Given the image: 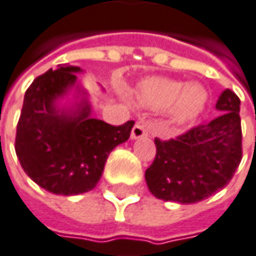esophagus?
Returning a JSON list of instances; mask_svg holds the SVG:
<instances>
[{
	"label": "esophagus",
	"mask_w": 256,
	"mask_h": 256,
	"mask_svg": "<svg viewBox=\"0 0 256 256\" xmlns=\"http://www.w3.org/2000/svg\"><path fill=\"white\" fill-rule=\"evenodd\" d=\"M148 134H149L148 128H146V124H144V123H142V122H138V123L134 124V128H132V139L146 138Z\"/></svg>",
	"instance_id": "esophagus-1"
}]
</instances>
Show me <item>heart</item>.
Instances as JSON below:
<instances>
[{
  "mask_svg": "<svg viewBox=\"0 0 256 256\" xmlns=\"http://www.w3.org/2000/svg\"><path fill=\"white\" fill-rule=\"evenodd\" d=\"M136 97L142 106L160 110L172 104V112L178 120H189L196 117L205 106V90L198 84H188L166 78L150 77L139 83Z\"/></svg>",
  "mask_w": 256,
  "mask_h": 256,
  "instance_id": "obj_1",
  "label": "heart"
}]
</instances>
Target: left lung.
Instances as JSON below:
<instances>
[{
    "label": "left lung",
    "mask_w": 256,
    "mask_h": 256,
    "mask_svg": "<svg viewBox=\"0 0 256 256\" xmlns=\"http://www.w3.org/2000/svg\"><path fill=\"white\" fill-rule=\"evenodd\" d=\"M239 106L238 96L225 90L216 103L224 113L215 120L174 139L156 138V156L144 173L150 192L163 200L196 204L225 188L242 160Z\"/></svg>",
    "instance_id": "8db88e82"
}]
</instances>
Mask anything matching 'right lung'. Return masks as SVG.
<instances>
[{
    "label": "right lung",
    "instance_id": "1",
    "mask_svg": "<svg viewBox=\"0 0 256 256\" xmlns=\"http://www.w3.org/2000/svg\"><path fill=\"white\" fill-rule=\"evenodd\" d=\"M78 67H62L38 76L27 88L16 134L21 168L42 189L56 194L88 192L102 178L107 158L130 138L128 120L112 126L90 117L83 103L74 114L58 113L54 102L76 83Z\"/></svg>",
    "mask_w": 256,
    "mask_h": 256
}]
</instances>
